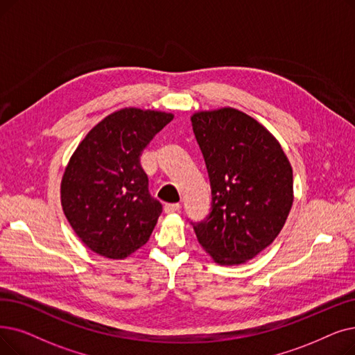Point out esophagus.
I'll list each match as a JSON object with an SVG mask.
<instances>
[{"label":"esophagus","mask_w":355,"mask_h":355,"mask_svg":"<svg viewBox=\"0 0 355 355\" xmlns=\"http://www.w3.org/2000/svg\"><path fill=\"white\" fill-rule=\"evenodd\" d=\"M180 209H181V205L180 203H168V205H165L164 206V211L165 213H177V211H180Z\"/></svg>","instance_id":"obj_1"}]
</instances>
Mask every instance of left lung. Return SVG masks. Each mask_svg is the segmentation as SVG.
Masks as SVG:
<instances>
[{"instance_id": "left-lung-1", "label": "left lung", "mask_w": 355, "mask_h": 355, "mask_svg": "<svg viewBox=\"0 0 355 355\" xmlns=\"http://www.w3.org/2000/svg\"><path fill=\"white\" fill-rule=\"evenodd\" d=\"M193 132L211 186V213L194 225L219 266H239L279 236L293 206V169L279 141L232 107L197 112Z\"/></svg>"}]
</instances>
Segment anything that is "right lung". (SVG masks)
<instances>
[{
	"label": "right lung",
	"instance_id": "right-lung-1",
	"mask_svg": "<svg viewBox=\"0 0 355 355\" xmlns=\"http://www.w3.org/2000/svg\"><path fill=\"white\" fill-rule=\"evenodd\" d=\"M173 119V113L136 107L117 110L72 153L60 181V205L92 252L123 259L148 242L162 205L148 191L139 157Z\"/></svg>",
	"mask_w": 355,
	"mask_h": 355
}]
</instances>
